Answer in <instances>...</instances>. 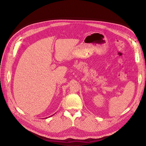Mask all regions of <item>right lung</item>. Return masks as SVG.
<instances>
[{"label": "right lung", "instance_id": "right-lung-1", "mask_svg": "<svg viewBox=\"0 0 146 146\" xmlns=\"http://www.w3.org/2000/svg\"><path fill=\"white\" fill-rule=\"evenodd\" d=\"M51 116H52V115H51Z\"/></svg>", "mask_w": 146, "mask_h": 146}]
</instances>
